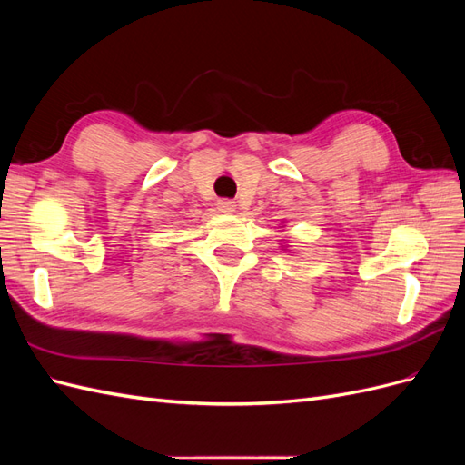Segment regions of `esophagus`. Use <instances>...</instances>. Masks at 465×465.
<instances>
[{
	"label": "esophagus",
	"mask_w": 465,
	"mask_h": 465,
	"mask_svg": "<svg viewBox=\"0 0 465 465\" xmlns=\"http://www.w3.org/2000/svg\"><path fill=\"white\" fill-rule=\"evenodd\" d=\"M217 209L221 211V213H234V211H236V202H232V200H219L217 202Z\"/></svg>",
	"instance_id": "1"
}]
</instances>
